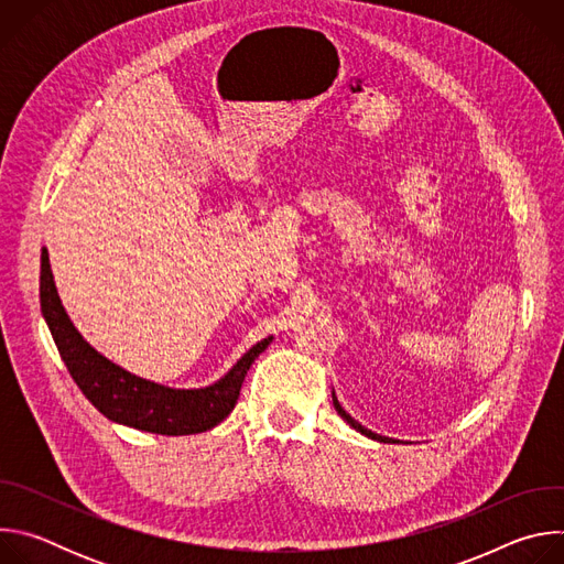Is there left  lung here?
I'll use <instances>...</instances> for the list:
<instances>
[{"instance_id": "1", "label": "left lung", "mask_w": 564, "mask_h": 564, "mask_svg": "<svg viewBox=\"0 0 564 564\" xmlns=\"http://www.w3.org/2000/svg\"><path fill=\"white\" fill-rule=\"evenodd\" d=\"M333 404H335V409H337V413L355 429V431H359L361 435H366V437H370V440H377V442H383V444H388V442H394V440H390V437H383V435H377V433H372V431H368V429H364L359 422H355L344 409H341V404L337 401V397H335V392H333Z\"/></svg>"}]
</instances>
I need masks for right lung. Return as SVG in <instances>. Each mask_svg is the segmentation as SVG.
I'll list each match as a JSON object with an SVG mask.
<instances>
[{"instance_id": "obj_1", "label": "right lung", "mask_w": 564, "mask_h": 564, "mask_svg": "<svg viewBox=\"0 0 564 564\" xmlns=\"http://www.w3.org/2000/svg\"><path fill=\"white\" fill-rule=\"evenodd\" d=\"M40 301L53 341L91 404L111 422L158 435H192L220 424L234 411L250 366L272 341V337L259 341L216 383L176 390L127 372L83 339L62 307L46 250H42Z\"/></svg>"}]
</instances>
